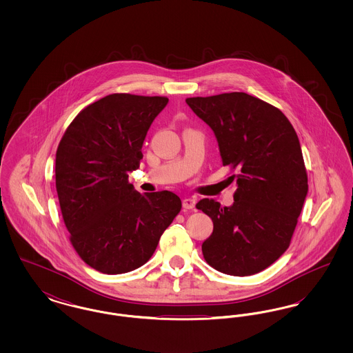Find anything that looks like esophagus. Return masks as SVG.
<instances>
[{"instance_id":"obj_1","label":"esophagus","mask_w":353,"mask_h":353,"mask_svg":"<svg viewBox=\"0 0 353 353\" xmlns=\"http://www.w3.org/2000/svg\"><path fill=\"white\" fill-rule=\"evenodd\" d=\"M183 206H184V209H194V206H196V200L194 199H192V197H188V199H184L183 200Z\"/></svg>"}]
</instances>
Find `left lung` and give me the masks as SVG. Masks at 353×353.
Here are the masks:
<instances>
[{
	"label": "left lung",
	"instance_id": "obj_1",
	"mask_svg": "<svg viewBox=\"0 0 353 353\" xmlns=\"http://www.w3.org/2000/svg\"><path fill=\"white\" fill-rule=\"evenodd\" d=\"M186 103L213 130L238 185L229 208L209 199L196 205L213 221L203 258L234 276L268 269L288 249L308 192L298 134L279 108L245 92Z\"/></svg>",
	"mask_w": 353,
	"mask_h": 353
}]
</instances>
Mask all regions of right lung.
Here are the masks:
<instances>
[{"label":"right lung","instance_id":"obj_1","mask_svg":"<svg viewBox=\"0 0 353 353\" xmlns=\"http://www.w3.org/2000/svg\"><path fill=\"white\" fill-rule=\"evenodd\" d=\"M165 97L111 94L83 108L62 136L55 185L75 252L103 274H124L150 261L181 210L168 190L140 194L128 181L139 168L152 121Z\"/></svg>","mask_w":353,"mask_h":353}]
</instances>
